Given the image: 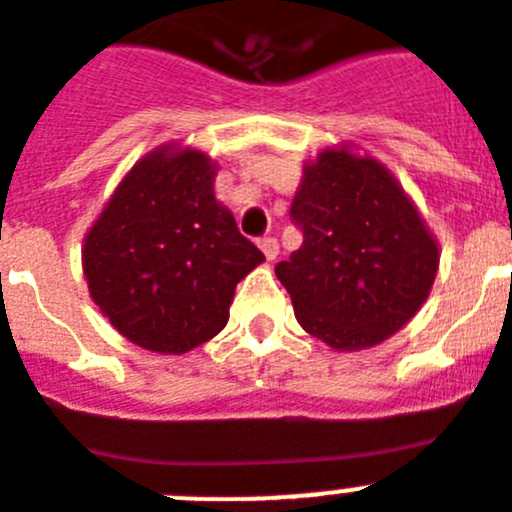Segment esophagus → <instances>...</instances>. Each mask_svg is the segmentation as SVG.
<instances>
[{"label": "esophagus", "instance_id": "obj_1", "mask_svg": "<svg viewBox=\"0 0 512 512\" xmlns=\"http://www.w3.org/2000/svg\"><path fill=\"white\" fill-rule=\"evenodd\" d=\"M259 248H261V251H264L266 259L274 261V259H277V253H279V240L272 238V235H269V238H261L259 240Z\"/></svg>", "mask_w": 512, "mask_h": 512}]
</instances>
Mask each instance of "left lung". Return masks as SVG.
<instances>
[{"label":"left lung","mask_w":512,"mask_h":512,"mask_svg":"<svg viewBox=\"0 0 512 512\" xmlns=\"http://www.w3.org/2000/svg\"><path fill=\"white\" fill-rule=\"evenodd\" d=\"M290 217L303 246L274 272L310 336L339 352L365 349L422 308L438 243L378 160L323 150L305 165Z\"/></svg>","instance_id":"left-lung-1"}]
</instances>
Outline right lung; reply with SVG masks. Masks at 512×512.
<instances>
[{"label":"right lung","instance_id":"right-lung-1","mask_svg":"<svg viewBox=\"0 0 512 512\" xmlns=\"http://www.w3.org/2000/svg\"><path fill=\"white\" fill-rule=\"evenodd\" d=\"M212 183L204 152L160 147L129 170L85 238L95 305L150 352L183 355L220 334L238 282L264 261Z\"/></svg>","mask_w":512,"mask_h":512}]
</instances>
